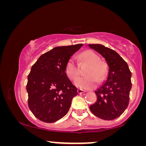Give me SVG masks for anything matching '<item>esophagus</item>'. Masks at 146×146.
<instances>
[{"mask_svg": "<svg viewBox=\"0 0 146 146\" xmlns=\"http://www.w3.org/2000/svg\"><path fill=\"white\" fill-rule=\"evenodd\" d=\"M84 93V91L83 90H82V89H78V93L79 95H82V93Z\"/></svg>", "mask_w": 146, "mask_h": 146, "instance_id": "34e87169", "label": "esophagus"}]
</instances>
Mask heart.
Listing matches in <instances>:
<instances>
[{
    "label": "heart",
    "mask_w": 146,
    "mask_h": 146,
    "mask_svg": "<svg viewBox=\"0 0 146 146\" xmlns=\"http://www.w3.org/2000/svg\"><path fill=\"white\" fill-rule=\"evenodd\" d=\"M83 61L90 64L86 71V76L80 77L74 81L75 86L80 89H92L96 86L99 82L103 81L106 73V66L100 61V56L94 51L88 50L80 55ZM65 72L71 80H74L80 75V66L73 58L68 60L65 67Z\"/></svg>",
    "instance_id": "obj_1"
}]
</instances>
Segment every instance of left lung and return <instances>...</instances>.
<instances>
[{
	"label": "left lung",
	"mask_w": 146,
	"mask_h": 146,
	"mask_svg": "<svg viewBox=\"0 0 146 146\" xmlns=\"http://www.w3.org/2000/svg\"><path fill=\"white\" fill-rule=\"evenodd\" d=\"M88 46L102 56L108 66L106 80L95 90L97 101L90 106V110L102 119H115L128 106L132 88L131 72L127 63L114 50L99 44Z\"/></svg>",
	"instance_id": "8db88e82"
}]
</instances>
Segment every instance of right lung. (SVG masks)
Returning <instances> with one entry per match:
<instances>
[{"label":"right lung","instance_id":"1","mask_svg":"<svg viewBox=\"0 0 146 146\" xmlns=\"http://www.w3.org/2000/svg\"><path fill=\"white\" fill-rule=\"evenodd\" d=\"M82 45L53 48L42 55L31 66L27 84L28 106L40 121L53 123L68 113L78 91L68 78L65 67Z\"/></svg>","mask_w":146,"mask_h":146}]
</instances>
